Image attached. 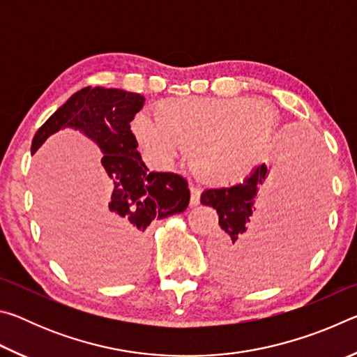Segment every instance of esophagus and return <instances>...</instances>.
<instances>
[{"label": "esophagus", "mask_w": 357, "mask_h": 357, "mask_svg": "<svg viewBox=\"0 0 357 357\" xmlns=\"http://www.w3.org/2000/svg\"><path fill=\"white\" fill-rule=\"evenodd\" d=\"M200 195H202V189L197 185L190 187V204L192 206H197L200 203Z\"/></svg>", "instance_id": "obj_1"}]
</instances>
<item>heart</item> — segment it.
Here are the masks:
<instances>
[{
	"instance_id": "b5f03b06",
	"label": "heart",
	"mask_w": 357,
	"mask_h": 357,
	"mask_svg": "<svg viewBox=\"0 0 357 357\" xmlns=\"http://www.w3.org/2000/svg\"><path fill=\"white\" fill-rule=\"evenodd\" d=\"M157 118L137 113L130 130L151 159L170 164L190 148L195 170L211 183L238 179L268 143L274 112L259 99L173 98L155 107Z\"/></svg>"
}]
</instances>
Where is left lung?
I'll use <instances>...</instances> for the list:
<instances>
[{
	"label": "left lung",
	"instance_id": "8db88e82",
	"mask_svg": "<svg viewBox=\"0 0 357 357\" xmlns=\"http://www.w3.org/2000/svg\"><path fill=\"white\" fill-rule=\"evenodd\" d=\"M326 181L318 148L289 142L280 164H259L243 183L204 190L202 203L219 214L220 233L209 245L219 279L257 287L299 266L321 225Z\"/></svg>",
	"mask_w": 357,
	"mask_h": 357
}]
</instances>
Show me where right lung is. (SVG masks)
Segmentation results:
<instances>
[{
	"label": "right lung",
	"instance_id": "obj_1",
	"mask_svg": "<svg viewBox=\"0 0 357 357\" xmlns=\"http://www.w3.org/2000/svg\"><path fill=\"white\" fill-rule=\"evenodd\" d=\"M144 98L124 89L86 86L48 118L36 132L31 153L55 132L72 128L98 144L100 164L112 181V192L91 215L98 252L107 250L123 266L124 277L144 269L148 245L144 229L154 219L179 214L189 206L187 181L176 173L148 172L130 130V121L142 110ZM83 229L88 220L82 222Z\"/></svg>",
	"mask_w": 357,
	"mask_h": 357
}]
</instances>
